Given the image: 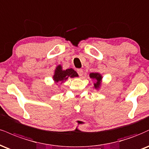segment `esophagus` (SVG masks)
<instances>
[{"mask_svg":"<svg viewBox=\"0 0 149 149\" xmlns=\"http://www.w3.org/2000/svg\"><path fill=\"white\" fill-rule=\"evenodd\" d=\"M77 72H78V75H79L80 76H82V74H83V71H82V69H77Z\"/></svg>","mask_w":149,"mask_h":149,"instance_id":"1","label":"esophagus"}]
</instances>
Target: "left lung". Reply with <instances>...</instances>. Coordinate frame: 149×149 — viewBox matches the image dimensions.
<instances>
[{"label":"left lung","instance_id":"obj_1","mask_svg":"<svg viewBox=\"0 0 149 149\" xmlns=\"http://www.w3.org/2000/svg\"><path fill=\"white\" fill-rule=\"evenodd\" d=\"M89 78L95 80L94 83V88L96 90H99L102 85V80H103V76L100 73L94 72L89 73Z\"/></svg>","mask_w":149,"mask_h":149}]
</instances>
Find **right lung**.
<instances>
[{"instance_id": "1", "label": "right lung", "mask_w": 149, "mask_h": 149, "mask_svg": "<svg viewBox=\"0 0 149 149\" xmlns=\"http://www.w3.org/2000/svg\"><path fill=\"white\" fill-rule=\"evenodd\" d=\"M78 77V74L76 71H74L73 69H67L66 70L62 69V67L61 64H59L57 66L56 69H55L54 75L53 76V79L54 80V82L57 85L59 84H62L69 78H76Z\"/></svg>"}]
</instances>
